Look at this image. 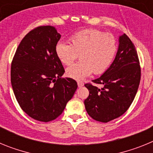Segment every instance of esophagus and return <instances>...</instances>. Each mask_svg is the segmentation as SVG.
I'll return each instance as SVG.
<instances>
[{
    "label": "esophagus",
    "instance_id": "obj_1",
    "mask_svg": "<svg viewBox=\"0 0 153 153\" xmlns=\"http://www.w3.org/2000/svg\"><path fill=\"white\" fill-rule=\"evenodd\" d=\"M77 85L79 87H82L83 86V81H77Z\"/></svg>",
    "mask_w": 153,
    "mask_h": 153
}]
</instances>
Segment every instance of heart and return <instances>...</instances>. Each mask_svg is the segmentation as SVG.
I'll return each instance as SVG.
<instances>
[{
    "label": "heart",
    "instance_id": "obj_1",
    "mask_svg": "<svg viewBox=\"0 0 153 153\" xmlns=\"http://www.w3.org/2000/svg\"><path fill=\"white\" fill-rule=\"evenodd\" d=\"M70 44L59 42L56 53L64 65L72 64L79 55L80 61L70 66L66 73L69 77L82 79L106 72L113 63L117 52V44L112 33L97 29H84L70 37Z\"/></svg>",
    "mask_w": 153,
    "mask_h": 153
}]
</instances>
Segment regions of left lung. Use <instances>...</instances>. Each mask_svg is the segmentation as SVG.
Masks as SVG:
<instances>
[{
  "mask_svg": "<svg viewBox=\"0 0 153 153\" xmlns=\"http://www.w3.org/2000/svg\"><path fill=\"white\" fill-rule=\"evenodd\" d=\"M117 56L109 68L100 78L92 80L101 84L98 88L88 83L86 110L93 120L108 123L122 116L129 108L137 93L141 68L134 44L126 33L120 36Z\"/></svg>",
  "mask_w": 153,
  "mask_h": 153,
  "instance_id": "1",
  "label": "left lung"
}]
</instances>
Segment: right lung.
<instances>
[{"label":"right lung","instance_id":"right-lung-1","mask_svg":"<svg viewBox=\"0 0 153 153\" xmlns=\"http://www.w3.org/2000/svg\"><path fill=\"white\" fill-rule=\"evenodd\" d=\"M60 34L55 27L40 26L30 30L19 44L10 67L13 93L21 109L31 118L50 122L64 110L77 89L56 53Z\"/></svg>","mask_w":153,"mask_h":153}]
</instances>
